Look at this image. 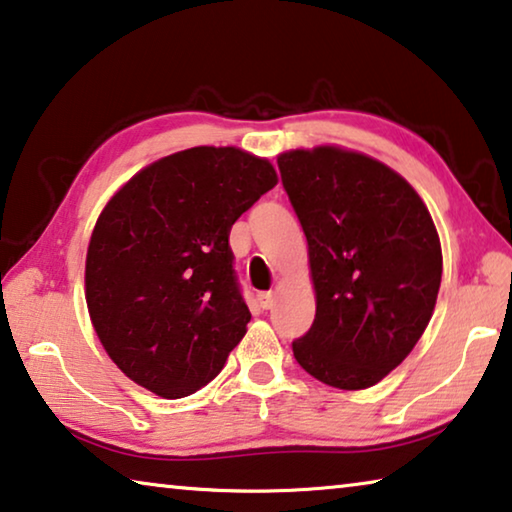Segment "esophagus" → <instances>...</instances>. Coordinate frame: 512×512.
<instances>
[{"mask_svg": "<svg viewBox=\"0 0 512 512\" xmlns=\"http://www.w3.org/2000/svg\"><path fill=\"white\" fill-rule=\"evenodd\" d=\"M257 303H259V307H262V310H271L273 303H275L273 291H259V294H257Z\"/></svg>", "mask_w": 512, "mask_h": 512, "instance_id": "esophagus-1", "label": "esophagus"}]
</instances>
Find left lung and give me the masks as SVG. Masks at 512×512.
<instances>
[{"instance_id":"1","label":"left lung","mask_w":512,"mask_h":512,"mask_svg":"<svg viewBox=\"0 0 512 512\" xmlns=\"http://www.w3.org/2000/svg\"><path fill=\"white\" fill-rule=\"evenodd\" d=\"M303 225L316 291L294 358L339 389H367L399 367L431 321L442 248L417 191L367 154L321 145L278 157Z\"/></svg>"}]
</instances>
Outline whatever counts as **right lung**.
Wrapping results in <instances>:
<instances>
[{
    "mask_svg": "<svg viewBox=\"0 0 512 512\" xmlns=\"http://www.w3.org/2000/svg\"><path fill=\"white\" fill-rule=\"evenodd\" d=\"M275 184L269 159L200 145L145 166L102 209L86 255L88 314L136 385L182 399L221 373L250 321L230 230Z\"/></svg>",
    "mask_w": 512,
    "mask_h": 512,
    "instance_id": "1",
    "label": "right lung"
}]
</instances>
